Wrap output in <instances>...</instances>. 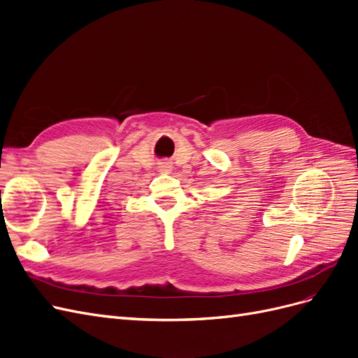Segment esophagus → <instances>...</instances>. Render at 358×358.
<instances>
[{"mask_svg":"<svg viewBox=\"0 0 358 358\" xmlns=\"http://www.w3.org/2000/svg\"><path fill=\"white\" fill-rule=\"evenodd\" d=\"M171 169H173V166H171V162L169 159H161L158 162V170L161 173H170Z\"/></svg>","mask_w":358,"mask_h":358,"instance_id":"34e87169","label":"esophagus"}]
</instances>
